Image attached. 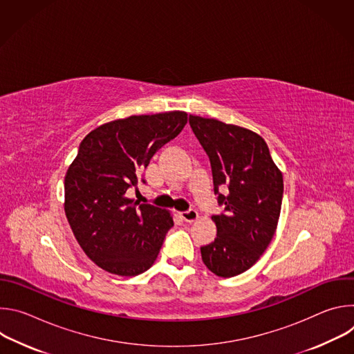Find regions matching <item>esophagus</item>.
Segmentation results:
<instances>
[{"label":"esophagus","mask_w":354,"mask_h":354,"mask_svg":"<svg viewBox=\"0 0 354 354\" xmlns=\"http://www.w3.org/2000/svg\"><path fill=\"white\" fill-rule=\"evenodd\" d=\"M180 217L186 223H193V221H196L198 218V213L196 210H189V212L180 213Z\"/></svg>","instance_id":"obj_1"}]
</instances>
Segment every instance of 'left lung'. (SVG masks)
Returning <instances> with one entry per match:
<instances>
[{
  "instance_id": "left-lung-1",
  "label": "left lung",
  "mask_w": 354,
  "mask_h": 354,
  "mask_svg": "<svg viewBox=\"0 0 354 354\" xmlns=\"http://www.w3.org/2000/svg\"><path fill=\"white\" fill-rule=\"evenodd\" d=\"M189 123L210 158L214 193L224 205V213L212 217L217 236L200 248L201 261L218 277H234L259 261L276 232L283 175L255 131L193 115ZM224 188L227 196L219 193Z\"/></svg>"
}]
</instances>
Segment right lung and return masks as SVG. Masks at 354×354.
Instances as JSON below:
<instances>
[{
  "label": "right lung",
  "mask_w": 354,
  "mask_h": 354,
  "mask_svg": "<svg viewBox=\"0 0 354 354\" xmlns=\"http://www.w3.org/2000/svg\"><path fill=\"white\" fill-rule=\"evenodd\" d=\"M186 123L180 111L130 116L96 127L81 141L64 179V212L85 255L105 272L130 277L156 262L174 218L134 203L126 192Z\"/></svg>",
  "instance_id": "1"
}]
</instances>
